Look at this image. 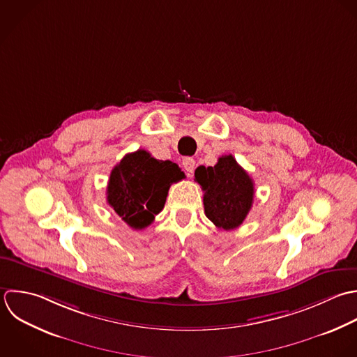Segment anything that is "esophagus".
I'll return each mask as SVG.
<instances>
[{
	"label": "esophagus",
	"instance_id": "34e87169",
	"mask_svg": "<svg viewBox=\"0 0 357 357\" xmlns=\"http://www.w3.org/2000/svg\"><path fill=\"white\" fill-rule=\"evenodd\" d=\"M182 165L188 174H193V171L196 168V161L192 157H186L182 160Z\"/></svg>",
	"mask_w": 357,
	"mask_h": 357
}]
</instances>
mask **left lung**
Instances as JSON below:
<instances>
[{
  "mask_svg": "<svg viewBox=\"0 0 357 357\" xmlns=\"http://www.w3.org/2000/svg\"><path fill=\"white\" fill-rule=\"evenodd\" d=\"M195 181L204 192V213L215 227L229 231L245 221L253 204L255 183L231 154L220 157L214 167H197Z\"/></svg>",
  "mask_w": 357,
  "mask_h": 357,
  "instance_id": "8db88e82",
  "label": "left lung"
}]
</instances>
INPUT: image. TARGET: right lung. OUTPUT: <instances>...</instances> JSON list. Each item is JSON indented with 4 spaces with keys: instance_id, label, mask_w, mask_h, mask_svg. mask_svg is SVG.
Masks as SVG:
<instances>
[{
    "instance_id": "add662e5",
    "label": "right lung",
    "mask_w": 357,
    "mask_h": 357,
    "mask_svg": "<svg viewBox=\"0 0 357 357\" xmlns=\"http://www.w3.org/2000/svg\"><path fill=\"white\" fill-rule=\"evenodd\" d=\"M183 178L175 162L137 150L126 154L111 171L107 202L130 228L143 229L164 208L169 186Z\"/></svg>"
}]
</instances>
